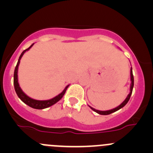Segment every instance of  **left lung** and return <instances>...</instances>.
I'll return each instance as SVG.
<instances>
[{"label":"left lung","mask_w":153,"mask_h":153,"mask_svg":"<svg viewBox=\"0 0 153 153\" xmlns=\"http://www.w3.org/2000/svg\"><path fill=\"white\" fill-rule=\"evenodd\" d=\"M130 81H131V84H130V89H129V91H130V92H129V93L128 94V95L126 96V99H125L124 101H123V102L121 103L119 106H117V107L114 108V109H109V110L101 111V110H98V109H94V108H92V106H89L92 109V110L95 111V112L100 114V115H109V114L112 113V112H116V111L119 110L120 109H121L122 107H124V106L126 105V104H127V102L129 101V98H130L131 95H132V89H133V86H134V77H133V75H132V67H131V69H130Z\"/></svg>","instance_id":"obj_1"}]
</instances>
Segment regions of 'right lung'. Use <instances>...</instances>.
<instances>
[{"label":"right lung","instance_id":"right-lung-1","mask_svg":"<svg viewBox=\"0 0 153 153\" xmlns=\"http://www.w3.org/2000/svg\"><path fill=\"white\" fill-rule=\"evenodd\" d=\"M33 45H34V44H32V45H31L30 47L28 48V49H25V50L23 51L22 53H21V55H20L19 59H18V63H17L16 67H15V72H14V86H15V92H16V94L18 95V98H19L20 99H21V101L24 103V104H26L27 105L30 106V107L34 108V109H45V108L49 107V106H52L53 104H56L58 101H59L60 100L63 98V96H64V94H65L66 91H67L68 86H69V84L64 88V90H63L62 92L59 94V95H56V96L54 97V98H51V99L44 100V101H40V100L33 99V98L29 97L28 95H26V94L23 92V90L21 89V86H20V85H19V83H18V67H19L20 61H21V58H22L23 55H24V54L27 51L29 50V49H30V48L32 47Z\"/></svg>","mask_w":153,"mask_h":153}]
</instances>
